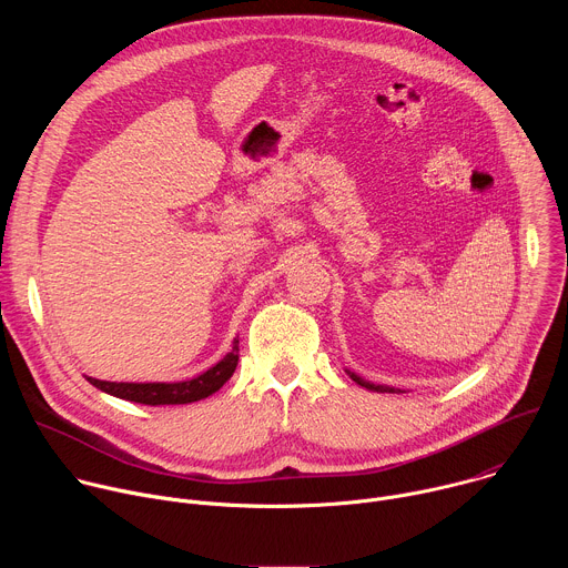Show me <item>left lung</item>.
<instances>
[{
    "label": "left lung",
    "instance_id": "left-lung-1",
    "mask_svg": "<svg viewBox=\"0 0 568 568\" xmlns=\"http://www.w3.org/2000/svg\"><path fill=\"white\" fill-rule=\"evenodd\" d=\"M348 375H351V379L353 382H357L359 386H364V388H368V390H377V393H399V388H393V386H386V384H373V382H366L364 377H359L357 373H353V371H346Z\"/></svg>",
    "mask_w": 568,
    "mask_h": 568
}]
</instances>
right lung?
<instances>
[{"label":"right lung","mask_w":568,"mask_h":568,"mask_svg":"<svg viewBox=\"0 0 568 568\" xmlns=\"http://www.w3.org/2000/svg\"><path fill=\"white\" fill-rule=\"evenodd\" d=\"M235 366H237V339H233L231 351L215 366L184 382H105L88 375L85 377L90 384H94L97 388L114 397L159 407V404H189V402H197L213 395L233 375Z\"/></svg>","instance_id":"right-lung-1"}]
</instances>
